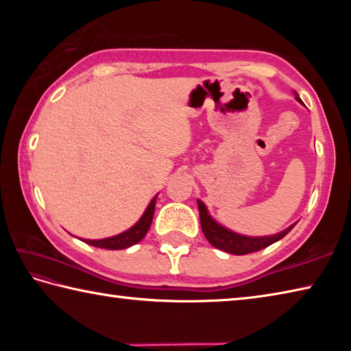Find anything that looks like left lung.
<instances>
[{
  "label": "left lung",
  "instance_id": "1",
  "mask_svg": "<svg viewBox=\"0 0 351 351\" xmlns=\"http://www.w3.org/2000/svg\"><path fill=\"white\" fill-rule=\"evenodd\" d=\"M295 99L302 104V100L299 99L297 94H295ZM197 201H198L201 229H203L207 241H209L212 246H215L217 249H221V251L234 254V255H245V254L257 252V251H260V249L268 247L272 245V243L282 240L283 237L294 228V224H293V226H289L288 229L282 230V232L274 234V235H266V237L241 235V234H237V232H234V230H229L228 228H224V226L217 223L215 219L209 215V210H207V207L203 201H199V199H197Z\"/></svg>",
  "mask_w": 351,
  "mask_h": 351
}]
</instances>
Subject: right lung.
I'll return each mask as SVG.
<instances>
[{
    "label": "right lung",
    "mask_w": 351,
    "mask_h": 351,
    "mask_svg": "<svg viewBox=\"0 0 351 351\" xmlns=\"http://www.w3.org/2000/svg\"><path fill=\"white\" fill-rule=\"evenodd\" d=\"M156 197H154L150 201V204L147 206L144 215L139 218V221L134 226H132L130 229H127L125 232L114 237H108V239H102V240H82V241H85L94 247L111 249V251H116V249H125L136 245V243H139L142 239H144L145 234L148 232V229H150L153 213H154V204H156Z\"/></svg>",
    "instance_id": "right-lung-1"
}]
</instances>
